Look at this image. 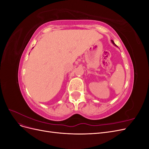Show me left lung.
<instances>
[{"label": "left lung", "instance_id": "obj_1", "mask_svg": "<svg viewBox=\"0 0 149 149\" xmlns=\"http://www.w3.org/2000/svg\"><path fill=\"white\" fill-rule=\"evenodd\" d=\"M111 42H112V44H113V45H115V46H116V47H118V46H117V45H116V44L114 43V41H113V40H111Z\"/></svg>", "mask_w": 149, "mask_h": 149}]
</instances>
